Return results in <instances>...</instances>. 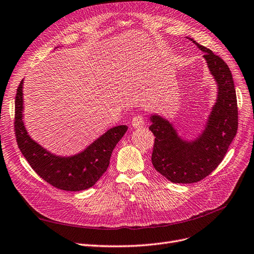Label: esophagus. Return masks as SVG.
Segmentation results:
<instances>
[{
	"instance_id": "obj_1",
	"label": "esophagus",
	"mask_w": 254,
	"mask_h": 254,
	"mask_svg": "<svg viewBox=\"0 0 254 254\" xmlns=\"http://www.w3.org/2000/svg\"><path fill=\"white\" fill-rule=\"evenodd\" d=\"M145 125V120L143 118V116H135L132 119V127L134 129H139L143 128Z\"/></svg>"
}]
</instances>
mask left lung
Wrapping results in <instances>:
<instances>
[{"instance_id": "left-lung-1", "label": "left lung", "mask_w": 254, "mask_h": 254, "mask_svg": "<svg viewBox=\"0 0 254 254\" xmlns=\"http://www.w3.org/2000/svg\"><path fill=\"white\" fill-rule=\"evenodd\" d=\"M189 39L204 53L218 92L206 124L195 139L179 136L173 124L162 117H150L149 129L155 136L152 164L174 184H194L208 176L224 158L238 130L237 95L228 65L209 49Z\"/></svg>"}]
</instances>
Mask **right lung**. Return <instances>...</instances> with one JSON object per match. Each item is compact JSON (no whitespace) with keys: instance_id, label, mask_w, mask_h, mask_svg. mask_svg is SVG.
Returning <instances> with one entry per match:
<instances>
[{"instance_id":"obj_1","label":"right lung","mask_w":254,"mask_h":254,"mask_svg":"<svg viewBox=\"0 0 254 254\" xmlns=\"http://www.w3.org/2000/svg\"><path fill=\"white\" fill-rule=\"evenodd\" d=\"M23 84L24 80L21 81L16 90L14 130L18 148L30 166L37 175L59 190L78 191L95 186L106 172L111 153L126 133L128 127L120 125L110 128L75 155H55L28 134L23 122Z\"/></svg>"}]
</instances>
